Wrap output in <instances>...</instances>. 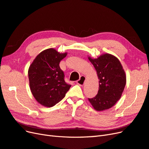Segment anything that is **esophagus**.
Returning a JSON list of instances; mask_svg holds the SVG:
<instances>
[{"label":"esophagus","mask_w":149,"mask_h":149,"mask_svg":"<svg viewBox=\"0 0 149 149\" xmlns=\"http://www.w3.org/2000/svg\"><path fill=\"white\" fill-rule=\"evenodd\" d=\"M85 81H86V78L84 77V76H81L80 77L79 80L76 81V83H77L79 85H80V86H83L84 84Z\"/></svg>","instance_id":"esophagus-1"}]
</instances>
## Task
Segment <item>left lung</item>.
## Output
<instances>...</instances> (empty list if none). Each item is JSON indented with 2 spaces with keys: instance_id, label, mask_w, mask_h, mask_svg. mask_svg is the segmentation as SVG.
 Instances as JSON below:
<instances>
[{
  "instance_id": "left-lung-1",
  "label": "left lung",
  "mask_w": 149,
  "mask_h": 149,
  "mask_svg": "<svg viewBox=\"0 0 149 149\" xmlns=\"http://www.w3.org/2000/svg\"><path fill=\"white\" fill-rule=\"evenodd\" d=\"M96 69L100 86L97 95L89 98L94 109L104 111L112 107L121 97L126 83V76L120 62L111 54H104L96 59L88 57Z\"/></svg>"
}]
</instances>
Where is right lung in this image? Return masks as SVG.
<instances>
[{"label":"right lung","instance_id":"1","mask_svg":"<svg viewBox=\"0 0 149 149\" xmlns=\"http://www.w3.org/2000/svg\"><path fill=\"white\" fill-rule=\"evenodd\" d=\"M67 53H60L53 48L43 50L35 58L28 74L31 92L35 100L45 107H50L65 96L71 85L65 81L64 72L60 62Z\"/></svg>","mask_w":149,"mask_h":149}]
</instances>
